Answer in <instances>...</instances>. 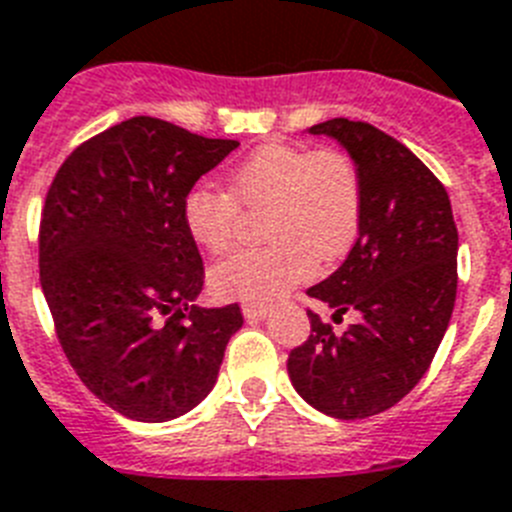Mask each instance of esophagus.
Wrapping results in <instances>:
<instances>
[{
	"label": "esophagus",
	"mask_w": 512,
	"mask_h": 512,
	"mask_svg": "<svg viewBox=\"0 0 512 512\" xmlns=\"http://www.w3.org/2000/svg\"><path fill=\"white\" fill-rule=\"evenodd\" d=\"M242 312H244V317H247V320H252V322L265 320V317H268V309L257 307V304H244Z\"/></svg>",
	"instance_id": "34e87169"
}]
</instances>
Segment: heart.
<instances>
[{
  "label": "heart",
  "instance_id": "obj_1",
  "mask_svg": "<svg viewBox=\"0 0 512 512\" xmlns=\"http://www.w3.org/2000/svg\"><path fill=\"white\" fill-rule=\"evenodd\" d=\"M362 174L341 150L263 145L229 174V195L195 184L182 200V221L197 247L223 255L236 242L239 208H268L265 247L242 249L210 273L223 299L278 302L294 286L341 260L362 223Z\"/></svg>",
  "mask_w": 512,
  "mask_h": 512
}]
</instances>
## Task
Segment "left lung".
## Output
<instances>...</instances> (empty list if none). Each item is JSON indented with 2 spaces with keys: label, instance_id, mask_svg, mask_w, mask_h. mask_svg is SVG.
Returning <instances> with one entry per match:
<instances>
[{
  "label": "left lung",
  "instance_id": "1",
  "mask_svg": "<svg viewBox=\"0 0 512 512\" xmlns=\"http://www.w3.org/2000/svg\"><path fill=\"white\" fill-rule=\"evenodd\" d=\"M309 135L346 148L364 203L349 257L307 294L359 322L336 336L309 309L312 333L289 354V377L322 414L367 419L411 393L435 359L455 304L458 229L440 179L395 137L343 117Z\"/></svg>",
  "mask_w": 512,
  "mask_h": 512
}]
</instances>
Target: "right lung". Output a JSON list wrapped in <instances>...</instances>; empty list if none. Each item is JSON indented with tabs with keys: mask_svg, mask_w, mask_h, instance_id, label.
<instances>
[{
	"mask_svg": "<svg viewBox=\"0 0 512 512\" xmlns=\"http://www.w3.org/2000/svg\"><path fill=\"white\" fill-rule=\"evenodd\" d=\"M132 117L77 145L41 213L38 268L77 377L135 422H169L213 390L239 304L197 307L203 257L182 221L190 187L236 148Z\"/></svg>",
	"mask_w": 512,
	"mask_h": 512,
	"instance_id": "add662e5",
	"label": "right lung"
}]
</instances>
